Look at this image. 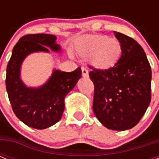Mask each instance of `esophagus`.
Wrapping results in <instances>:
<instances>
[{
    "mask_svg": "<svg viewBox=\"0 0 159 159\" xmlns=\"http://www.w3.org/2000/svg\"><path fill=\"white\" fill-rule=\"evenodd\" d=\"M82 76L84 78H88L89 77V72L86 67H82Z\"/></svg>",
    "mask_w": 159,
    "mask_h": 159,
    "instance_id": "1",
    "label": "esophagus"
}]
</instances>
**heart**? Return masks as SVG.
Masks as SVG:
<instances>
[{
  "label": "heart",
  "mask_w": 159,
  "mask_h": 159,
  "mask_svg": "<svg viewBox=\"0 0 159 159\" xmlns=\"http://www.w3.org/2000/svg\"><path fill=\"white\" fill-rule=\"evenodd\" d=\"M77 50L83 57H90L96 67L107 69L118 62L121 44L116 39L108 36L91 34L82 37L77 43Z\"/></svg>",
  "instance_id": "heart-1"
}]
</instances>
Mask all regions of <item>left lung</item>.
Instances as JSON below:
<instances>
[{
    "instance_id": "obj_1",
    "label": "left lung",
    "mask_w": 159,
    "mask_h": 159,
    "mask_svg": "<svg viewBox=\"0 0 159 159\" xmlns=\"http://www.w3.org/2000/svg\"><path fill=\"white\" fill-rule=\"evenodd\" d=\"M114 33L121 44L120 59L113 67L93 69L89 76L95 86V116L107 129L123 131L135 126L149 106L152 71L143 48L134 39Z\"/></svg>"
}]
</instances>
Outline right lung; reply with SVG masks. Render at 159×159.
I'll list each match as a JSON object with an SVG mask.
<instances>
[{
  "label": "right lung",
  "mask_w": 159,
  "mask_h": 159,
  "mask_svg": "<svg viewBox=\"0 0 159 159\" xmlns=\"http://www.w3.org/2000/svg\"><path fill=\"white\" fill-rule=\"evenodd\" d=\"M52 34H27L20 39L6 67V86L14 113L26 125L43 129L61 120L64 99L82 77L80 67L71 72L54 69L48 80L38 87H27L20 78L22 62L30 53L61 51Z\"/></svg>",
  "instance_id": "add662e5"
}]
</instances>
